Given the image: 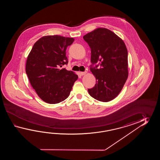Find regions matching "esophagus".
Instances as JSON below:
<instances>
[{
	"instance_id": "1",
	"label": "esophagus",
	"mask_w": 160,
	"mask_h": 160,
	"mask_svg": "<svg viewBox=\"0 0 160 160\" xmlns=\"http://www.w3.org/2000/svg\"><path fill=\"white\" fill-rule=\"evenodd\" d=\"M87 73V72H80V74H81V75H84L85 74H86Z\"/></svg>"
}]
</instances>
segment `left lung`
Instances as JSON below:
<instances>
[{
	"label": "left lung",
	"instance_id": "left-lung-1",
	"mask_svg": "<svg viewBox=\"0 0 160 160\" xmlns=\"http://www.w3.org/2000/svg\"><path fill=\"white\" fill-rule=\"evenodd\" d=\"M83 38L91 48L90 71L96 78L95 86L88 88V93L99 101H110L119 94L128 77L126 45L105 28H98ZM97 62L100 68H97L99 65L92 67Z\"/></svg>",
	"mask_w": 160,
	"mask_h": 160
}]
</instances>
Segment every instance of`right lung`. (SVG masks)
Here are the masks:
<instances>
[{
    "mask_svg": "<svg viewBox=\"0 0 160 160\" xmlns=\"http://www.w3.org/2000/svg\"><path fill=\"white\" fill-rule=\"evenodd\" d=\"M72 38L48 35L37 41L28 55L26 72L31 85L44 102L55 104L69 96L78 75L62 66L68 63L66 50Z\"/></svg>",
    "mask_w": 160,
    "mask_h": 160,
    "instance_id": "right-lung-1",
    "label": "right lung"
}]
</instances>
